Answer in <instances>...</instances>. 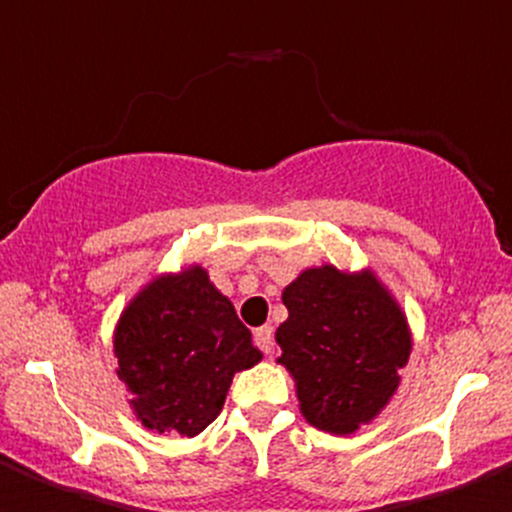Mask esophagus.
Returning <instances> with one entry per match:
<instances>
[{
	"mask_svg": "<svg viewBox=\"0 0 512 512\" xmlns=\"http://www.w3.org/2000/svg\"><path fill=\"white\" fill-rule=\"evenodd\" d=\"M253 341H256V346L269 356L271 351H274V330H271L269 325H261V328L253 330Z\"/></svg>",
	"mask_w": 512,
	"mask_h": 512,
	"instance_id": "34e87169",
	"label": "esophagus"
}]
</instances>
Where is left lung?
Returning a JSON list of instances; mask_svg holds the SVG:
<instances>
[{"instance_id":"obj_1","label":"left lung","mask_w":512,"mask_h":512,"mask_svg":"<svg viewBox=\"0 0 512 512\" xmlns=\"http://www.w3.org/2000/svg\"><path fill=\"white\" fill-rule=\"evenodd\" d=\"M282 364L312 428L351 436L395 397L413 351L408 315L372 269H302L284 287Z\"/></svg>"}]
</instances>
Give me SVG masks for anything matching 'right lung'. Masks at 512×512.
<instances>
[{
  "instance_id": "add662e5",
  "label": "right lung",
  "mask_w": 512,
  "mask_h": 512,
  "mask_svg": "<svg viewBox=\"0 0 512 512\" xmlns=\"http://www.w3.org/2000/svg\"><path fill=\"white\" fill-rule=\"evenodd\" d=\"M112 351L138 423L187 438L217 418L235 374L261 361L251 330L200 264L143 284L117 318Z\"/></svg>"
}]
</instances>
